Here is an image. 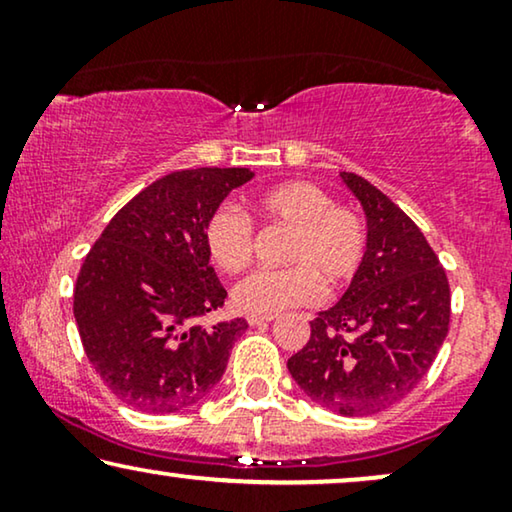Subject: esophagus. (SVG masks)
<instances>
[{
	"label": "esophagus",
	"mask_w": 512,
	"mask_h": 512,
	"mask_svg": "<svg viewBox=\"0 0 512 512\" xmlns=\"http://www.w3.org/2000/svg\"><path fill=\"white\" fill-rule=\"evenodd\" d=\"M272 319H275V317H272V314H247V324H249V326L270 324Z\"/></svg>",
	"instance_id": "1"
}]
</instances>
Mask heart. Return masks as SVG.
<instances>
[{
  "label": "heart",
  "mask_w": 512,
  "mask_h": 512,
  "mask_svg": "<svg viewBox=\"0 0 512 512\" xmlns=\"http://www.w3.org/2000/svg\"><path fill=\"white\" fill-rule=\"evenodd\" d=\"M265 221L291 228L286 247L289 268H261L242 277L233 289L240 312L275 314L310 305L321 298V279L342 286L354 279L366 258V223L354 209L335 205L312 181H286L254 200ZM209 261L223 272H237L254 256V223L235 205L216 207L205 223Z\"/></svg>",
  "instance_id": "b5f03b06"
}]
</instances>
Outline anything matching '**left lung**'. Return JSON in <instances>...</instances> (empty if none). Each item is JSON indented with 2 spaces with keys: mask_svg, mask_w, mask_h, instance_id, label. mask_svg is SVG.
Returning <instances> with one entry per match:
<instances>
[{
  "mask_svg": "<svg viewBox=\"0 0 512 512\" xmlns=\"http://www.w3.org/2000/svg\"><path fill=\"white\" fill-rule=\"evenodd\" d=\"M340 177L366 212V258L286 366L321 408L363 417L391 408L429 373L450 328V284L401 207L359 174Z\"/></svg>",
  "mask_w": 512,
  "mask_h": 512,
  "instance_id": "left-lung-1",
  "label": "left lung"
}]
</instances>
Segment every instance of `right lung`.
<instances>
[{"mask_svg": "<svg viewBox=\"0 0 512 512\" xmlns=\"http://www.w3.org/2000/svg\"><path fill=\"white\" fill-rule=\"evenodd\" d=\"M247 167H198L153 181L102 230L74 286L83 352L111 394L142 412L184 410L228 366L247 321L202 328L226 300L205 249V223Z\"/></svg>", "mask_w": 512, "mask_h": 512, "instance_id": "1", "label": "right lung"}]
</instances>
